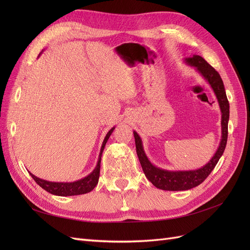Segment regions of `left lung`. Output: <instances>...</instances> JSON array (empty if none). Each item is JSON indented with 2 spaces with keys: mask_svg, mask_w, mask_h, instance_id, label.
Here are the masks:
<instances>
[{
  "mask_svg": "<svg viewBox=\"0 0 250 250\" xmlns=\"http://www.w3.org/2000/svg\"><path fill=\"white\" fill-rule=\"evenodd\" d=\"M185 62L191 66H195V69L208 82V84L214 90L221 110V141L213 157L203 167L196 170L170 171L158 168L149 161L145 151H144L141 137L137 132L133 131L137 154L144 174L153 186L165 191H186L203 183V180L209 175L220 160L226 147V142H228L229 103L228 97H226L224 84L220 75L199 55H193L192 57L185 58Z\"/></svg>",
  "mask_w": 250,
  "mask_h": 250,
  "instance_id": "8db88e82",
  "label": "left lung"
}]
</instances>
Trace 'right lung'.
Returning <instances> with one entry per match:
<instances>
[{
	"instance_id": "1",
	"label": "right lung",
	"mask_w": 250,
	"mask_h": 250,
	"mask_svg": "<svg viewBox=\"0 0 250 250\" xmlns=\"http://www.w3.org/2000/svg\"><path fill=\"white\" fill-rule=\"evenodd\" d=\"M113 129H115V127H112L111 129L107 132L106 137L104 138V141H103L102 146H101V150H100L99 158H98V162H97L95 169L84 178L73 181V183H54V181H48V180L36 177L35 175H33L32 173L29 172L30 175L32 176V178L35 180V183L37 185L42 187L43 190H46L47 192H49L53 195L74 196V195L86 194L90 191H93L95 187L97 186L98 180H99V176H100V165H101L102 152H103L104 147H105V145H106V143L110 137V134L112 133Z\"/></svg>"
}]
</instances>
